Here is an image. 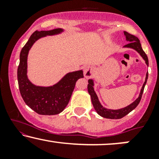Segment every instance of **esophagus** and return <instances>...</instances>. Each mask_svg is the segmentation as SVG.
Returning a JSON list of instances; mask_svg holds the SVG:
<instances>
[{
    "label": "esophagus",
    "instance_id": "34e87169",
    "mask_svg": "<svg viewBox=\"0 0 159 159\" xmlns=\"http://www.w3.org/2000/svg\"><path fill=\"white\" fill-rule=\"evenodd\" d=\"M95 72L94 67L92 66L87 65L86 66L84 69V77L87 78H90L93 77Z\"/></svg>",
    "mask_w": 159,
    "mask_h": 159
}]
</instances>
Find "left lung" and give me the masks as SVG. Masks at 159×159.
<instances>
[{
  "label": "left lung",
  "instance_id": "obj_1",
  "mask_svg": "<svg viewBox=\"0 0 159 159\" xmlns=\"http://www.w3.org/2000/svg\"><path fill=\"white\" fill-rule=\"evenodd\" d=\"M124 34H125V38L128 42H130V43H128L127 45H124V47L125 48H131L134 49L140 54V56L143 58V60L145 61L147 65H149V61L148 57H147L146 53L143 52V50L142 49L141 45H140V40L138 39V38L137 36L132 35V34H129L126 31H124ZM147 78H148V72L147 73L146 75V80L145 82L143 83V87H142L141 90H140V93L138 96V98H137L134 102H132L131 105H129V106L123 107V108L118 109V110H111V109H107L105 107H104L102 105H101L98 101L97 96H96V93H95L94 89H93V80H88V85H87V89H88L89 94L90 95L91 97V101H92L93 105L95 110L96 111V112L98 113L100 116H102L104 118H107V119H121L123 116H125V115L131 112V111L134 110L135 107L138 106V104H139L140 99H141L142 94L143 93L144 87H145L146 84H147Z\"/></svg>",
  "mask_w": 159,
  "mask_h": 159
}]
</instances>
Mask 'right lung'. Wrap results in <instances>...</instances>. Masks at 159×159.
I'll use <instances>...</instances> for the list:
<instances>
[{
    "label": "right lung",
    "instance_id": "1",
    "mask_svg": "<svg viewBox=\"0 0 159 159\" xmlns=\"http://www.w3.org/2000/svg\"><path fill=\"white\" fill-rule=\"evenodd\" d=\"M63 31L61 28L51 30H36L21 49L18 67V82L20 93L25 102L32 110L42 115H55L62 112L73 92L78 79L84 78L83 71L69 72L57 84L44 87L34 85L27 77V54L31 46L39 38L47 35H54Z\"/></svg>",
    "mask_w": 159,
    "mask_h": 159
}]
</instances>
